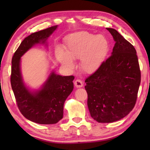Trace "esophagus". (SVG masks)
I'll return each instance as SVG.
<instances>
[{
    "label": "esophagus",
    "instance_id": "1",
    "mask_svg": "<svg viewBox=\"0 0 150 150\" xmlns=\"http://www.w3.org/2000/svg\"><path fill=\"white\" fill-rule=\"evenodd\" d=\"M74 85L77 88H81L83 87V83L82 82V81L80 79H77L75 82H74Z\"/></svg>",
    "mask_w": 150,
    "mask_h": 150
}]
</instances>
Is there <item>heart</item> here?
<instances>
[{
  "label": "heart",
  "mask_w": 150,
  "mask_h": 150,
  "mask_svg": "<svg viewBox=\"0 0 150 150\" xmlns=\"http://www.w3.org/2000/svg\"><path fill=\"white\" fill-rule=\"evenodd\" d=\"M66 53L56 51V57L62 65L69 69L74 67L73 59H80L83 71L92 73L98 69L108 50V42L103 35H95L87 32L69 35L66 39Z\"/></svg>",
  "instance_id": "b5f03b06"
}]
</instances>
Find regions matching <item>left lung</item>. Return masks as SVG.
<instances>
[{"instance_id":"1","label":"left lung","mask_w":150,"mask_h":150,"mask_svg":"<svg viewBox=\"0 0 150 150\" xmlns=\"http://www.w3.org/2000/svg\"><path fill=\"white\" fill-rule=\"evenodd\" d=\"M106 29L116 42L112 55L85 81L91 117L102 123L118 121L130 112L141 82L136 49L116 30Z\"/></svg>"}]
</instances>
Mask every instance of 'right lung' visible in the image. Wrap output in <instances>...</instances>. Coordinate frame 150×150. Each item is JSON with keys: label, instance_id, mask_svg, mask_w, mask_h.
<instances>
[{"label": "right lung", "instance_id": "add662e5", "mask_svg": "<svg viewBox=\"0 0 150 150\" xmlns=\"http://www.w3.org/2000/svg\"><path fill=\"white\" fill-rule=\"evenodd\" d=\"M57 25L25 38L12 59L11 83L20 112L25 118L40 124L58 122L63 116V105L73 89L74 76H62L50 73L42 88L31 92L22 80L20 71V57L36 44H44Z\"/></svg>", "mask_w": 150, "mask_h": 150}]
</instances>
